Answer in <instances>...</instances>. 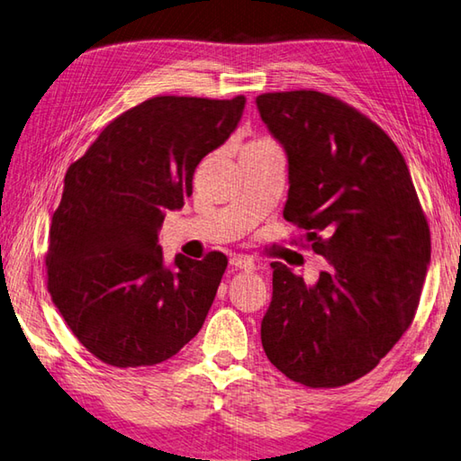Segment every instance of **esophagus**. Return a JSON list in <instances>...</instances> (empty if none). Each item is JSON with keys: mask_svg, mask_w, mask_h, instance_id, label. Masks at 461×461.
Masks as SVG:
<instances>
[{"mask_svg": "<svg viewBox=\"0 0 461 461\" xmlns=\"http://www.w3.org/2000/svg\"><path fill=\"white\" fill-rule=\"evenodd\" d=\"M230 265L237 267V268H249V271H255L257 268V263L250 257H242V255H237L230 258Z\"/></svg>", "mask_w": 461, "mask_h": 461, "instance_id": "34e87169", "label": "esophagus"}]
</instances>
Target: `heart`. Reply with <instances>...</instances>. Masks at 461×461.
<instances>
[{
  "instance_id": "b5f03b06",
  "label": "heart",
  "mask_w": 461,
  "mask_h": 461,
  "mask_svg": "<svg viewBox=\"0 0 461 461\" xmlns=\"http://www.w3.org/2000/svg\"><path fill=\"white\" fill-rule=\"evenodd\" d=\"M260 144H268V140H253V142H249L245 149H250V146H260ZM245 149H242V150H245Z\"/></svg>"
}]
</instances>
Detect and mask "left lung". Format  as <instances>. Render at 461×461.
Listing matches in <instances>:
<instances>
[{"mask_svg": "<svg viewBox=\"0 0 461 461\" xmlns=\"http://www.w3.org/2000/svg\"><path fill=\"white\" fill-rule=\"evenodd\" d=\"M257 106L289 158L285 221L329 263L315 285L271 263L263 349L301 385L353 384L411 325L431 257L428 219L402 152L359 110L317 90L260 94Z\"/></svg>", "mask_w": 461, "mask_h": 461, "instance_id": "obj_1", "label": "left lung"}]
</instances>
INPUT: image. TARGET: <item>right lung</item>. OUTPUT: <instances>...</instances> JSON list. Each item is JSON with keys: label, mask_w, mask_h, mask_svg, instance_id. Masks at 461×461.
I'll return each mask as SVG.
<instances>
[{"label": "right lung", "mask_w": 461, "mask_h": 461, "mask_svg": "<svg viewBox=\"0 0 461 461\" xmlns=\"http://www.w3.org/2000/svg\"><path fill=\"white\" fill-rule=\"evenodd\" d=\"M232 100L154 95L112 120L69 164L50 224L48 291L95 359L149 367L170 359L204 323L229 258L162 263L167 211L185 206L208 152L245 110Z\"/></svg>", "instance_id": "right-lung-1"}]
</instances>
